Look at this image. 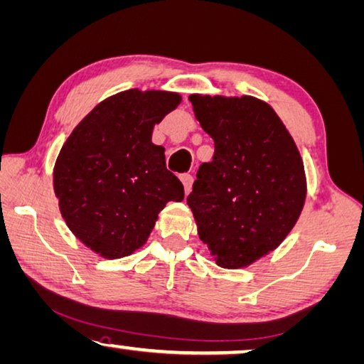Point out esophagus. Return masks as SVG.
Here are the masks:
<instances>
[{
  "label": "esophagus",
  "mask_w": 364,
  "mask_h": 364,
  "mask_svg": "<svg viewBox=\"0 0 364 364\" xmlns=\"http://www.w3.org/2000/svg\"><path fill=\"white\" fill-rule=\"evenodd\" d=\"M181 178V183H183V186H184V191L186 193H189L191 191V188H193V176L189 175V173H184V175H181L180 176Z\"/></svg>",
  "instance_id": "1"
}]
</instances>
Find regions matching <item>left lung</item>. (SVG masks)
<instances>
[{
    "instance_id": "left-lung-1",
    "label": "left lung",
    "mask_w": 364,
    "mask_h": 364,
    "mask_svg": "<svg viewBox=\"0 0 364 364\" xmlns=\"http://www.w3.org/2000/svg\"><path fill=\"white\" fill-rule=\"evenodd\" d=\"M189 102L215 146L188 196L198 235L217 265L247 267L295 227L306 200L303 159L264 100L193 94Z\"/></svg>"
}]
</instances>
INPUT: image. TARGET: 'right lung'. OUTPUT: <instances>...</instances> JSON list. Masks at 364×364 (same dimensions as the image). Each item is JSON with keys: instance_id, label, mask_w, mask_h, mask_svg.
Listing matches in <instances>:
<instances>
[{"instance_id": "1", "label": "right lung", "mask_w": 364, "mask_h": 364, "mask_svg": "<svg viewBox=\"0 0 364 364\" xmlns=\"http://www.w3.org/2000/svg\"><path fill=\"white\" fill-rule=\"evenodd\" d=\"M181 95L129 89L100 102L73 129L53 168V189L68 228L105 259L129 256L151 235L168 200L184 199L166 170L154 126Z\"/></svg>"}]
</instances>
